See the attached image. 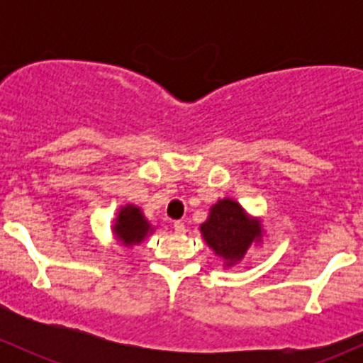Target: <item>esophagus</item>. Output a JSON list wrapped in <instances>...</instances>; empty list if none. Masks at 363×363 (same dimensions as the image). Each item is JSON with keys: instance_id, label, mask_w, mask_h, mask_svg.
<instances>
[{"instance_id": "esophagus-1", "label": "esophagus", "mask_w": 363, "mask_h": 363, "mask_svg": "<svg viewBox=\"0 0 363 363\" xmlns=\"http://www.w3.org/2000/svg\"><path fill=\"white\" fill-rule=\"evenodd\" d=\"M174 230H175V233H179V235H184L186 225L182 221H174Z\"/></svg>"}]
</instances>
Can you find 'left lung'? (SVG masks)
<instances>
[{
    "label": "left lung",
    "instance_id": "8db88e82",
    "mask_svg": "<svg viewBox=\"0 0 363 363\" xmlns=\"http://www.w3.org/2000/svg\"><path fill=\"white\" fill-rule=\"evenodd\" d=\"M200 233L214 255L223 259V265L233 267L244 258L251 244L262 242V219L252 218L235 200L223 199L208 208Z\"/></svg>",
    "mask_w": 363,
    "mask_h": 363
}]
</instances>
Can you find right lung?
Segmentation results:
<instances>
[{"label": "right lung", "mask_w": 363, "mask_h": 363, "mask_svg": "<svg viewBox=\"0 0 363 363\" xmlns=\"http://www.w3.org/2000/svg\"><path fill=\"white\" fill-rule=\"evenodd\" d=\"M112 232L113 237L123 246L133 247L144 242L155 232V226L147 221L140 207L133 203H126L117 211V218L113 219Z\"/></svg>", "instance_id": "add662e5"}]
</instances>
